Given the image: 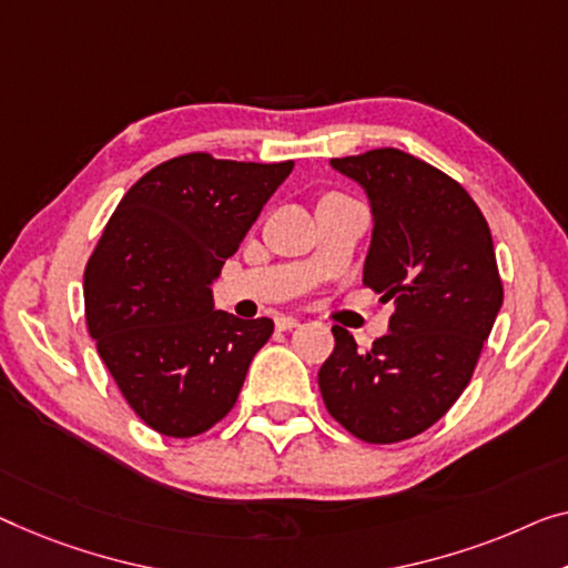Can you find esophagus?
I'll return each mask as SVG.
<instances>
[{"mask_svg": "<svg viewBox=\"0 0 568 568\" xmlns=\"http://www.w3.org/2000/svg\"><path fill=\"white\" fill-rule=\"evenodd\" d=\"M295 326H298V318H293V316H277L275 318L277 332H291V328H295Z\"/></svg>", "mask_w": 568, "mask_h": 568, "instance_id": "obj_1", "label": "esophagus"}]
</instances>
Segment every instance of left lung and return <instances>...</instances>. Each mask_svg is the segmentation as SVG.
Listing matches in <instances>:
<instances>
[{
	"label": "left lung",
	"instance_id": "left-lung-1",
	"mask_svg": "<svg viewBox=\"0 0 568 568\" xmlns=\"http://www.w3.org/2000/svg\"><path fill=\"white\" fill-rule=\"evenodd\" d=\"M375 216L362 283L395 301L390 332L359 352L334 326L318 369L326 410L367 444H397L459 400L503 306L487 219L462 183L395 148L334 158Z\"/></svg>",
	"mask_w": 568,
	"mask_h": 568
}]
</instances>
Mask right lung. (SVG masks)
I'll return each instance as SVG.
<instances>
[{"label": "right lung", "instance_id": "add662e5", "mask_svg": "<svg viewBox=\"0 0 568 568\" xmlns=\"http://www.w3.org/2000/svg\"><path fill=\"white\" fill-rule=\"evenodd\" d=\"M293 171L285 163L165 160L124 193L83 273L87 326L130 408L158 434L199 436L234 408L270 318L214 311L209 285L262 206Z\"/></svg>", "mask_w": 568, "mask_h": 568}]
</instances>
